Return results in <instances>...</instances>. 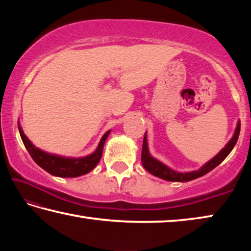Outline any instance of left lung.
Masks as SVG:
<instances>
[{
    "label": "left lung",
    "mask_w": 251,
    "mask_h": 251,
    "mask_svg": "<svg viewBox=\"0 0 251 251\" xmlns=\"http://www.w3.org/2000/svg\"><path fill=\"white\" fill-rule=\"evenodd\" d=\"M239 133H240V122H238L235 134H233L232 138L229 141L227 145L225 146V148H223V150L220 151L211 160H209L208 163L203 165L201 169H198L196 172H190V173L174 172L171 168H168L166 165L161 164L160 161L152 158V157L150 155V152H148L147 138H146V133H145V136H144V142H143V150H142L143 166L147 172H150L151 175L163 178V179L168 180V181H189V180L196 179V178L206 175L207 173H209L215 167H217L218 165L222 163L225 158H226V157L229 155V152L232 151V148L235 147L236 143L238 141V137H239Z\"/></svg>",
    "instance_id": "8db88e82"
}]
</instances>
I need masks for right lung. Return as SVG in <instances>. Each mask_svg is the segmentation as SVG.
Instances as JSON below:
<instances>
[{
	"label": "right lung",
	"mask_w": 251,
	"mask_h": 251,
	"mask_svg": "<svg viewBox=\"0 0 251 251\" xmlns=\"http://www.w3.org/2000/svg\"><path fill=\"white\" fill-rule=\"evenodd\" d=\"M19 130L24 146L26 147L28 154L31 155L33 160L44 171L50 173V175L58 177H78L93 171L101 158L104 144L110 133V130L106 131L100 139L97 150L92 155L83 157V158H66V157L50 155L39 150L28 141L21 126H19Z\"/></svg>",
	"instance_id": "right-lung-1"
}]
</instances>
